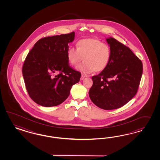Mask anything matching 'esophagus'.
<instances>
[{
  "mask_svg": "<svg viewBox=\"0 0 160 160\" xmlns=\"http://www.w3.org/2000/svg\"><path fill=\"white\" fill-rule=\"evenodd\" d=\"M86 76H84V75H82V76H81V78H80V80H82L84 78H86Z\"/></svg>",
  "mask_w": 160,
  "mask_h": 160,
  "instance_id": "esophagus-1",
  "label": "esophagus"
}]
</instances>
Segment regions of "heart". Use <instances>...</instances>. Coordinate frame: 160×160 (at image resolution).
<instances>
[{
    "label": "heart",
    "instance_id": "heart-1",
    "mask_svg": "<svg viewBox=\"0 0 160 160\" xmlns=\"http://www.w3.org/2000/svg\"><path fill=\"white\" fill-rule=\"evenodd\" d=\"M110 56L109 46L95 39L80 40L77 48L70 47L67 52L68 60L72 66H77L83 58L84 62L78 66L77 70L84 74L102 72L107 66Z\"/></svg>",
    "mask_w": 160,
    "mask_h": 160
}]
</instances>
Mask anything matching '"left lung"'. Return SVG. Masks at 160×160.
Listing matches in <instances>:
<instances>
[{
    "label": "left lung",
    "instance_id": "8db88e82",
    "mask_svg": "<svg viewBox=\"0 0 160 160\" xmlns=\"http://www.w3.org/2000/svg\"><path fill=\"white\" fill-rule=\"evenodd\" d=\"M111 56L106 68L92 77L89 96L104 110L125 105L137 92L142 74V64L130 48L112 38H107Z\"/></svg>",
    "mask_w": 160,
    "mask_h": 160
}]
</instances>
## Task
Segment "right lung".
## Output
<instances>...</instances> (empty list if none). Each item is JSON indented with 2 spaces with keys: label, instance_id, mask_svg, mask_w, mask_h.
<instances>
[{
  "label": "right lung",
  "instance_id": "add662e5",
  "mask_svg": "<svg viewBox=\"0 0 160 160\" xmlns=\"http://www.w3.org/2000/svg\"><path fill=\"white\" fill-rule=\"evenodd\" d=\"M74 36L72 32L40 39L24 60L22 73L27 91L42 106L60 104L80 81L81 73L70 66L67 57L68 44Z\"/></svg>",
  "mask_w": 160,
  "mask_h": 160
}]
</instances>
